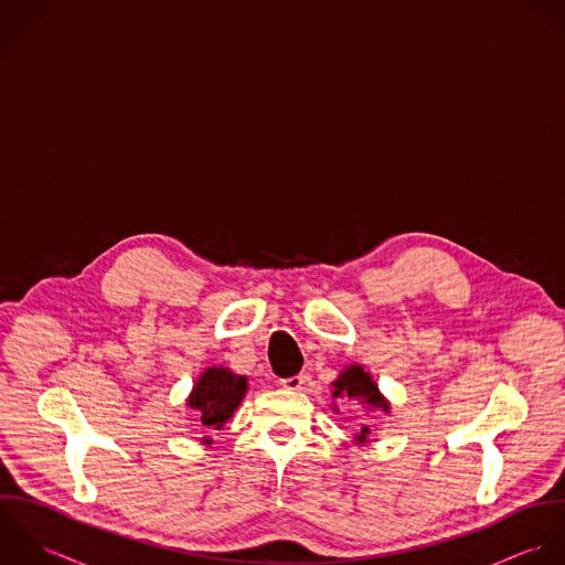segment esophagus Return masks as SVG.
<instances>
[{
    "instance_id": "1",
    "label": "esophagus",
    "mask_w": 565,
    "mask_h": 565,
    "mask_svg": "<svg viewBox=\"0 0 565 565\" xmlns=\"http://www.w3.org/2000/svg\"><path fill=\"white\" fill-rule=\"evenodd\" d=\"M279 384L288 391H299L303 386V375L299 373V375H292V377H284Z\"/></svg>"
}]
</instances>
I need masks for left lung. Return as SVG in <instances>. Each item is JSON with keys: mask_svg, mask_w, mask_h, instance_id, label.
I'll use <instances>...</instances> for the list:
<instances>
[{"mask_svg": "<svg viewBox=\"0 0 565 565\" xmlns=\"http://www.w3.org/2000/svg\"><path fill=\"white\" fill-rule=\"evenodd\" d=\"M332 386H334V391H332V395H334V397H339V395H347V397H353V399H362V402H366L371 408H384V411H388V404H386V402H384V397L380 395V391H377L375 382H373V380H371V375H369L362 366H358V364L347 366V369L340 373L339 380H337ZM366 435H369V428L364 426L358 439H360V441H364V439H366Z\"/></svg>", "mask_w": 565, "mask_h": 565, "instance_id": "left-lung-1", "label": "left lung"}]
</instances>
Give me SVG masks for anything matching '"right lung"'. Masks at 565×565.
<instances>
[{
	"mask_svg": "<svg viewBox=\"0 0 565 565\" xmlns=\"http://www.w3.org/2000/svg\"><path fill=\"white\" fill-rule=\"evenodd\" d=\"M246 393V377L231 373L228 369H207L196 382L188 404L201 413V424L212 430H221L231 419ZM210 444V439H203Z\"/></svg>",
	"mask_w": 565,
	"mask_h": 565,
	"instance_id": "right-lung-1",
	"label": "right lung"
}]
</instances>
